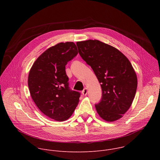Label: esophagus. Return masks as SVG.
<instances>
[{
	"label": "esophagus",
	"mask_w": 160,
	"mask_h": 160,
	"mask_svg": "<svg viewBox=\"0 0 160 160\" xmlns=\"http://www.w3.org/2000/svg\"><path fill=\"white\" fill-rule=\"evenodd\" d=\"M82 94H83V96H86L87 94V88H85L83 89V90L82 91Z\"/></svg>",
	"instance_id": "obj_1"
}]
</instances>
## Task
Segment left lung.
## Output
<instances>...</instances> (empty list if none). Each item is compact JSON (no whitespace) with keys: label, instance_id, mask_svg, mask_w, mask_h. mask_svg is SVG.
<instances>
[{"label":"left lung","instance_id":"8db88e82","mask_svg":"<svg viewBox=\"0 0 160 160\" xmlns=\"http://www.w3.org/2000/svg\"><path fill=\"white\" fill-rule=\"evenodd\" d=\"M82 58L91 66L102 88V98L95 105L106 122L120 119L132 105L138 78L128 58L119 50L98 40L77 42Z\"/></svg>","mask_w":160,"mask_h":160}]
</instances>
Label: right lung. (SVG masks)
<instances>
[{
  "label": "right lung",
  "instance_id": "1",
  "mask_svg": "<svg viewBox=\"0 0 160 160\" xmlns=\"http://www.w3.org/2000/svg\"><path fill=\"white\" fill-rule=\"evenodd\" d=\"M78 54L72 42L48 49L34 62L28 84L31 97L45 115L58 122L69 118L79 102L80 93L68 87L65 66Z\"/></svg>",
  "mask_w": 160,
  "mask_h": 160
}]
</instances>
